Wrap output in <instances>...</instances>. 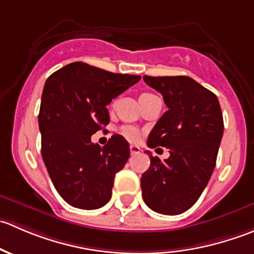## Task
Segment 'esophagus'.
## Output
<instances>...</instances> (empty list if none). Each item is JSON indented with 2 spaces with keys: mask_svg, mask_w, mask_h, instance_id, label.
<instances>
[{
  "mask_svg": "<svg viewBox=\"0 0 254 254\" xmlns=\"http://www.w3.org/2000/svg\"><path fill=\"white\" fill-rule=\"evenodd\" d=\"M130 152H131L132 156L139 155V153L141 152V148H140L139 146H136V145H130Z\"/></svg>",
  "mask_w": 254,
  "mask_h": 254,
  "instance_id": "esophagus-1",
  "label": "esophagus"
}]
</instances>
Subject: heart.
Instances as JSON below:
<instances>
[{
	"label": "heart",
	"mask_w": 254,
	"mask_h": 254,
	"mask_svg": "<svg viewBox=\"0 0 254 254\" xmlns=\"http://www.w3.org/2000/svg\"><path fill=\"white\" fill-rule=\"evenodd\" d=\"M143 94H148V93H143ZM120 131H122L123 136H124L125 139L130 140V141H136L140 136L139 130H137L135 127H132V125H125V127H122Z\"/></svg>",
	"instance_id": "obj_1"
}]
</instances>
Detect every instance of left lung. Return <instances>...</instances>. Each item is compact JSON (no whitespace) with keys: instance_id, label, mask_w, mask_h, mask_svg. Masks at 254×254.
Wrapping results in <instances>:
<instances>
[{"instance_id":"left-lung-1","label":"left lung","mask_w":254,"mask_h":254,"mask_svg":"<svg viewBox=\"0 0 254 254\" xmlns=\"http://www.w3.org/2000/svg\"><path fill=\"white\" fill-rule=\"evenodd\" d=\"M163 96L168 111L148 135L147 146H162L170 157L150 151V168L141 176L142 199L158 214L178 215L196 203L216 165L224 134L217 97L187 76H143Z\"/></svg>"}]
</instances>
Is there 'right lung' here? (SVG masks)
<instances>
[{"instance_id": "add662e5", "label": "right lung", "mask_w": 254, "mask_h": 254, "mask_svg": "<svg viewBox=\"0 0 254 254\" xmlns=\"http://www.w3.org/2000/svg\"><path fill=\"white\" fill-rule=\"evenodd\" d=\"M140 78L72 63L45 82L38 117L42 156L55 189L73 207L98 209L112 198L114 177L130 156L129 143L115 134L101 147L91 136L109 124L112 99Z\"/></svg>"}]
</instances>
